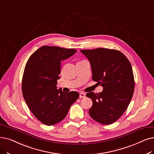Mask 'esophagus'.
Listing matches in <instances>:
<instances>
[{"label":"esophagus","instance_id":"34e87169","mask_svg":"<svg viewBox=\"0 0 154 154\" xmlns=\"http://www.w3.org/2000/svg\"><path fill=\"white\" fill-rule=\"evenodd\" d=\"M85 96H86V95H85V93H84V92L80 93V94H79V97L80 98H84V97H85Z\"/></svg>","mask_w":154,"mask_h":154}]
</instances>
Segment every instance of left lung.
I'll return each mask as SVG.
<instances>
[{"mask_svg": "<svg viewBox=\"0 0 154 154\" xmlns=\"http://www.w3.org/2000/svg\"><path fill=\"white\" fill-rule=\"evenodd\" d=\"M91 63L92 80L101 84L99 94H86L92 101L91 117L97 122L110 125L122 116L128 108L135 88L134 76L130 62L121 51L99 48L82 50Z\"/></svg>", "mask_w": 154, "mask_h": 154, "instance_id": "left-lung-1", "label": "left lung"}]
</instances>
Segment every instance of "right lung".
<instances>
[{"instance_id":"1","label":"right lung","mask_w":154,"mask_h":154,"mask_svg":"<svg viewBox=\"0 0 154 154\" xmlns=\"http://www.w3.org/2000/svg\"><path fill=\"white\" fill-rule=\"evenodd\" d=\"M75 49L43 46L26 64L22 91L29 110L42 123L51 126L63 120L79 97L76 91L57 89L61 62L75 54Z\"/></svg>"}]
</instances>
